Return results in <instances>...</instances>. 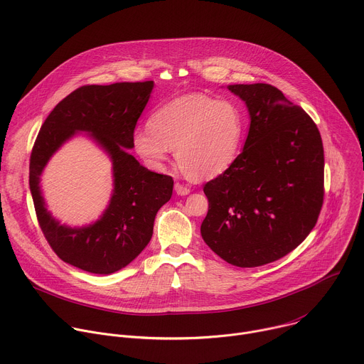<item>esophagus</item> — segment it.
Listing matches in <instances>:
<instances>
[{"mask_svg":"<svg viewBox=\"0 0 364 364\" xmlns=\"http://www.w3.org/2000/svg\"><path fill=\"white\" fill-rule=\"evenodd\" d=\"M174 188H176L177 194H180V196H186V194H188V193H190V188H188L187 186L181 184V183H176Z\"/></svg>","mask_w":364,"mask_h":364,"instance_id":"1","label":"esophagus"}]
</instances>
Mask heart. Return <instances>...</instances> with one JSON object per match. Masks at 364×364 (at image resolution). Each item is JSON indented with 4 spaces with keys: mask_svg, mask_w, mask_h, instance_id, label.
Returning a JSON list of instances; mask_svg holds the SVG:
<instances>
[{
    "mask_svg": "<svg viewBox=\"0 0 364 364\" xmlns=\"http://www.w3.org/2000/svg\"><path fill=\"white\" fill-rule=\"evenodd\" d=\"M245 129L246 117L236 102L188 93L155 111L149 125L135 129L132 144L152 168H161L176 149L177 164L188 178L210 180L232 167Z\"/></svg>",
    "mask_w": 364,
    "mask_h": 364,
    "instance_id": "1",
    "label": "heart"
}]
</instances>
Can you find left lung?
Listing matches in <instances>:
<instances>
[{
  "label": "left lung",
  "mask_w": 364,
  "mask_h": 364,
  "mask_svg": "<svg viewBox=\"0 0 364 364\" xmlns=\"http://www.w3.org/2000/svg\"><path fill=\"white\" fill-rule=\"evenodd\" d=\"M250 115L243 151L204 184L201 236L240 268L288 255L314 229L324 201V148L316 122L275 86L232 85Z\"/></svg>",
  "instance_id": "obj_1"
}]
</instances>
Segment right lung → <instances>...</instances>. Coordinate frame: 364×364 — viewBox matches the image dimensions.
I'll return each mask as SVG.
<instances>
[{
  "label": "right lung",
  "mask_w": 364,
  "mask_h": 364,
  "mask_svg": "<svg viewBox=\"0 0 364 364\" xmlns=\"http://www.w3.org/2000/svg\"><path fill=\"white\" fill-rule=\"evenodd\" d=\"M152 80L114 85H85L73 90L46 118L30 155V190L40 229L62 259L90 274L109 275L125 268L152 236L154 219L171 194L174 180L142 167L125 148L151 90ZM75 130L90 132L112 155L116 190L100 221L70 230L47 213L39 194V174L53 152Z\"/></svg>",
  "instance_id": "add662e5"
}]
</instances>
